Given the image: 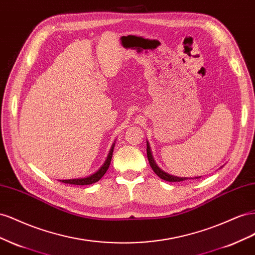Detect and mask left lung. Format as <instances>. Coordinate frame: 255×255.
<instances>
[{
  "instance_id": "obj_1",
  "label": "left lung",
  "mask_w": 255,
  "mask_h": 255,
  "mask_svg": "<svg viewBox=\"0 0 255 255\" xmlns=\"http://www.w3.org/2000/svg\"><path fill=\"white\" fill-rule=\"evenodd\" d=\"M146 151H147V158H148V162L151 166L152 171H154L157 175L163 179V180H166V181H183V180H186V179H189L188 177H177V176H173V175H170V174L165 173L164 171H162L161 169L159 168V166L156 164L154 158H152L151 156V150H150V147H149V144L147 142V146H146ZM201 177V176H200ZM200 177H195V178H200Z\"/></svg>"
}]
</instances>
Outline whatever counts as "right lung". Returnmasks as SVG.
Masks as SVG:
<instances>
[{
  "instance_id": "obj_1",
  "label": "right lung",
  "mask_w": 255,
  "mask_h": 255,
  "mask_svg": "<svg viewBox=\"0 0 255 255\" xmlns=\"http://www.w3.org/2000/svg\"><path fill=\"white\" fill-rule=\"evenodd\" d=\"M114 145L115 143L112 144V146L110 148V151H109V155L106 159V161L104 162V164L101 165V168L95 172L92 175L84 177V178H75V179H63L61 180L62 183L64 184H70V185H79V186H84V185H91V184H95L96 181H98L101 177H103L107 170L109 169V166H110L111 163V159H112V155H113V149H114Z\"/></svg>"
}]
</instances>
